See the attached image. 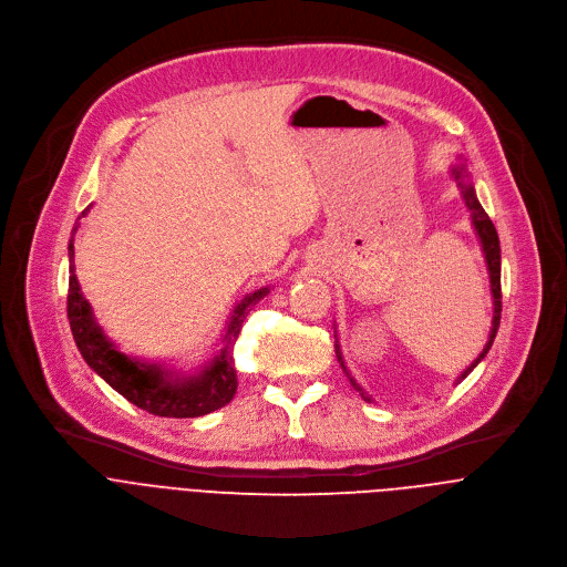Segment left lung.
<instances>
[{
	"label": "left lung",
	"instance_id": "1",
	"mask_svg": "<svg viewBox=\"0 0 567 567\" xmlns=\"http://www.w3.org/2000/svg\"><path fill=\"white\" fill-rule=\"evenodd\" d=\"M451 175H453V179H455V184H457V188H460V193H462V199H464V204H466V208H468V213H471V224H473V228H475V235L480 237V245H482V254H484V260H487V269H489V282H492V296H494V320H492V332H489V341H487V346H484V350L480 352V357L462 372V377H457V383L484 359L487 357V352L492 350V343H494V339H496V332H498V326H501V311H503V291H501V239H498V233H496V226H494V221L489 219V215L484 213V208L480 206V202H477V195H475V190H473V184H471V175H468V171L464 168V164H460V166H453L451 168ZM337 357H339V361H341V368L346 370V374L350 377V372H348V368H346V363H343V357H341V350H337ZM350 383L354 385V390H359L361 392V396L365 399V401H370V396L363 392V388L350 377Z\"/></svg>",
	"mask_w": 567,
	"mask_h": 567
}]
</instances>
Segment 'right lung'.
<instances>
[{
    "mask_svg": "<svg viewBox=\"0 0 567 567\" xmlns=\"http://www.w3.org/2000/svg\"><path fill=\"white\" fill-rule=\"evenodd\" d=\"M87 210H83V215ZM75 230H78V224L73 233ZM73 233L69 239L66 316H69L73 341L80 354H83V359L87 361V365L99 377H103L118 394L132 401L134 406L156 417H175V420L202 417L226 406L237 390V372H235L230 348L237 341V334L241 330V322H245L247 313L251 311L254 305H258L269 293V287L247 293L235 305L226 334L221 339L224 348L215 354V359L202 372L190 377H179L156 363H143V361L130 359L127 354L118 352L114 343L103 334L92 313V305L85 300L75 278Z\"/></svg>",
    "mask_w": 567,
    "mask_h": 567,
    "instance_id": "add662e5",
    "label": "right lung"
}]
</instances>
